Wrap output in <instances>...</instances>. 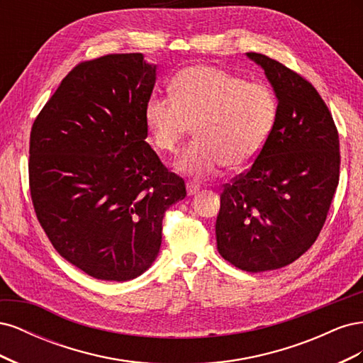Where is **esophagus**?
<instances>
[{"label":"esophagus","mask_w":363,"mask_h":363,"mask_svg":"<svg viewBox=\"0 0 363 363\" xmlns=\"http://www.w3.org/2000/svg\"><path fill=\"white\" fill-rule=\"evenodd\" d=\"M186 189H188V195H195L196 192L200 191V184L188 182V183H186Z\"/></svg>","instance_id":"34e87169"}]
</instances>
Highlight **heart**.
I'll return each mask as SVG.
<instances>
[{
	"instance_id": "1",
	"label": "heart",
	"mask_w": 363,
	"mask_h": 363,
	"mask_svg": "<svg viewBox=\"0 0 363 363\" xmlns=\"http://www.w3.org/2000/svg\"><path fill=\"white\" fill-rule=\"evenodd\" d=\"M174 98L152 95L144 108L145 124L159 151L174 152L195 130L174 168L206 179L224 164L239 171L260 155L276 124L277 100L267 84L247 83L211 65H194L174 75Z\"/></svg>"
}]
</instances>
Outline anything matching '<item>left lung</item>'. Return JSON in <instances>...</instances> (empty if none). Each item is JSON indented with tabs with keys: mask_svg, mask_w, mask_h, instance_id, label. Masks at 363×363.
<instances>
[{
	"mask_svg": "<svg viewBox=\"0 0 363 363\" xmlns=\"http://www.w3.org/2000/svg\"><path fill=\"white\" fill-rule=\"evenodd\" d=\"M245 56L277 98L276 124L251 168L221 194L216 245L248 272L289 265L312 247L339 183V136L315 87L263 54Z\"/></svg>",
	"mask_w": 363,
	"mask_h": 363,
	"instance_id": "left-lung-1",
	"label": "left lung"
}]
</instances>
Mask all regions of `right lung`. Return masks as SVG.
<instances>
[{
	"label": "right lung",
	"instance_id": "add662e5",
	"mask_svg": "<svg viewBox=\"0 0 363 363\" xmlns=\"http://www.w3.org/2000/svg\"><path fill=\"white\" fill-rule=\"evenodd\" d=\"M157 65L108 54L62 80L30 135V192L52 247L98 280L128 281L156 260L183 179L145 140Z\"/></svg>",
	"mask_w": 363,
	"mask_h": 363
}]
</instances>
